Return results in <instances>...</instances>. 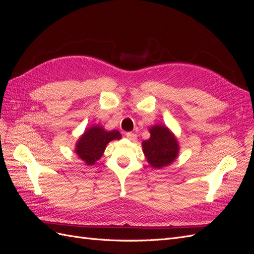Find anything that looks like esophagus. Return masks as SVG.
I'll use <instances>...</instances> for the list:
<instances>
[{
    "mask_svg": "<svg viewBox=\"0 0 254 254\" xmlns=\"http://www.w3.org/2000/svg\"><path fill=\"white\" fill-rule=\"evenodd\" d=\"M126 137H127L128 140H130V141H134L136 139V134L133 133V132H127L126 133Z\"/></svg>",
    "mask_w": 254,
    "mask_h": 254,
    "instance_id": "34e87169",
    "label": "esophagus"
}]
</instances>
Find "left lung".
<instances>
[{
  "label": "left lung",
  "mask_w": 254,
  "mask_h": 254,
  "mask_svg": "<svg viewBox=\"0 0 254 254\" xmlns=\"http://www.w3.org/2000/svg\"><path fill=\"white\" fill-rule=\"evenodd\" d=\"M149 131L150 137L142 143L149 165L159 170L172 164L179 153V144L174 133L162 125L152 126Z\"/></svg>",
  "instance_id": "1"
}]
</instances>
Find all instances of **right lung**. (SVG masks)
Masks as SVG:
<instances>
[{"label": "right lung", "instance_id": "1", "mask_svg": "<svg viewBox=\"0 0 254 254\" xmlns=\"http://www.w3.org/2000/svg\"><path fill=\"white\" fill-rule=\"evenodd\" d=\"M121 137L118 130L107 131L102 126L94 125L88 128L79 137L75 152L87 165H93L103 156L107 144L113 140H120Z\"/></svg>", "mask_w": 254, "mask_h": 254}]
</instances>
